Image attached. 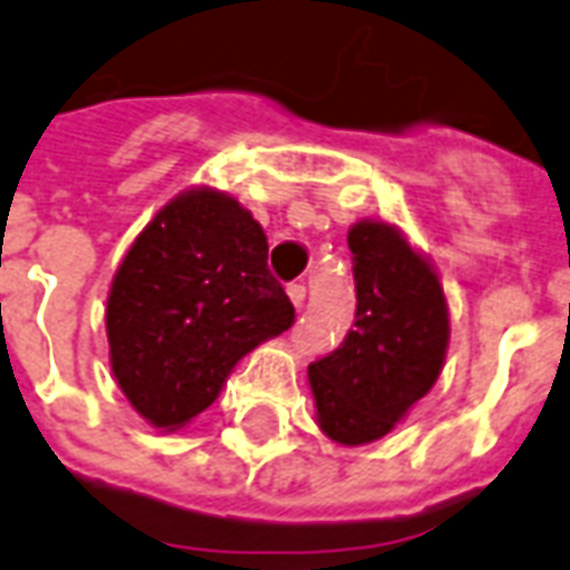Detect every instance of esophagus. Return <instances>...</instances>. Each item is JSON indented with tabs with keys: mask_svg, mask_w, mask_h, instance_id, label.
Here are the masks:
<instances>
[{
	"mask_svg": "<svg viewBox=\"0 0 570 570\" xmlns=\"http://www.w3.org/2000/svg\"><path fill=\"white\" fill-rule=\"evenodd\" d=\"M286 295H289V302L295 304V311H302V307H304V295H307L304 284H289V286H286Z\"/></svg>",
	"mask_w": 570,
	"mask_h": 570,
	"instance_id": "esophagus-1",
	"label": "esophagus"
}]
</instances>
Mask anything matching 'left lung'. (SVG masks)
<instances>
[{
    "instance_id": "obj_1",
    "label": "left lung",
    "mask_w": 570,
    "mask_h": 570,
    "mask_svg": "<svg viewBox=\"0 0 570 570\" xmlns=\"http://www.w3.org/2000/svg\"><path fill=\"white\" fill-rule=\"evenodd\" d=\"M355 323L334 353L307 367L316 421L341 445L382 440L440 380L449 304L433 266L382 220L350 229Z\"/></svg>"
}]
</instances>
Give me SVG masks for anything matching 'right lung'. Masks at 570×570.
Returning a JSON list of instances; mask_svg holds the SVG:
<instances>
[{
	"label": "right lung",
	"mask_w": 570,
	"mask_h": 570,
	"mask_svg": "<svg viewBox=\"0 0 570 570\" xmlns=\"http://www.w3.org/2000/svg\"><path fill=\"white\" fill-rule=\"evenodd\" d=\"M293 323L254 215L190 188L151 217L112 277V376L151 428L176 430L217 401L242 355Z\"/></svg>",
	"instance_id": "1"
}]
</instances>
